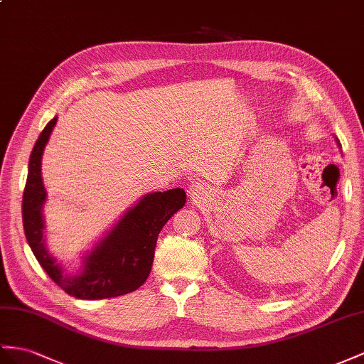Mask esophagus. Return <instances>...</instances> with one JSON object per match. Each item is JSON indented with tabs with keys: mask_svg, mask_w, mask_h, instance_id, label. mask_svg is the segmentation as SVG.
I'll list each match as a JSON object with an SVG mask.
<instances>
[{
	"mask_svg": "<svg viewBox=\"0 0 364 364\" xmlns=\"http://www.w3.org/2000/svg\"><path fill=\"white\" fill-rule=\"evenodd\" d=\"M189 193L192 195V198H197L198 195L201 193V184H200V183H193V184H191Z\"/></svg>",
	"mask_w": 364,
	"mask_h": 364,
	"instance_id": "34e87169",
	"label": "esophagus"
}]
</instances>
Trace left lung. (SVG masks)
Listing matches in <instances>:
<instances>
[{
    "instance_id": "left-lung-1",
    "label": "left lung",
    "mask_w": 364,
    "mask_h": 364,
    "mask_svg": "<svg viewBox=\"0 0 364 364\" xmlns=\"http://www.w3.org/2000/svg\"><path fill=\"white\" fill-rule=\"evenodd\" d=\"M337 144H338V147H340V141H338V139H337Z\"/></svg>"
}]
</instances>
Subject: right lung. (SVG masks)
I'll return each mask as SVG.
<instances>
[{
  "instance_id": "1",
  "label": "right lung",
  "mask_w": 364,
  "mask_h": 364,
  "mask_svg": "<svg viewBox=\"0 0 364 364\" xmlns=\"http://www.w3.org/2000/svg\"><path fill=\"white\" fill-rule=\"evenodd\" d=\"M58 117H53L33 146L23 193V226L33 255L64 292L80 300H101L134 292L151 274L163 226L186 203L180 188L143 195L82 257L78 271H64L48 247L43 208L48 200L41 158Z\"/></svg>"
}]
</instances>
